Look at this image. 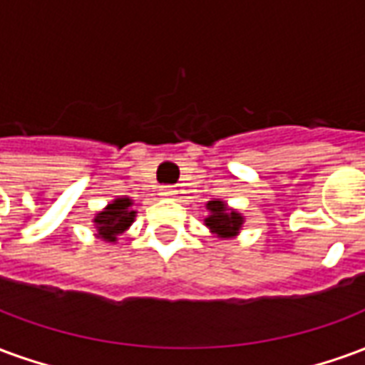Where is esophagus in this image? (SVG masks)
I'll use <instances>...</instances> for the list:
<instances>
[{"mask_svg": "<svg viewBox=\"0 0 365 365\" xmlns=\"http://www.w3.org/2000/svg\"><path fill=\"white\" fill-rule=\"evenodd\" d=\"M175 193H178V191H175L174 187H170V185H164V187L160 190V195L164 199H174Z\"/></svg>", "mask_w": 365, "mask_h": 365, "instance_id": "obj_1", "label": "esophagus"}]
</instances>
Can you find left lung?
Segmentation results:
<instances>
[{
    "instance_id": "left-lung-1",
    "label": "left lung",
    "mask_w": 365,
    "mask_h": 365,
    "mask_svg": "<svg viewBox=\"0 0 365 365\" xmlns=\"http://www.w3.org/2000/svg\"><path fill=\"white\" fill-rule=\"evenodd\" d=\"M209 215H207L205 225L209 230L217 235L219 238H232L237 237L238 230L242 227V215L237 213L235 209H229L225 201H209L207 203Z\"/></svg>"
}]
</instances>
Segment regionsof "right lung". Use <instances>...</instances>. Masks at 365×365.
Masks as SVG:
<instances>
[{"mask_svg": "<svg viewBox=\"0 0 365 365\" xmlns=\"http://www.w3.org/2000/svg\"><path fill=\"white\" fill-rule=\"evenodd\" d=\"M135 217L136 211H133V199L117 197L103 211L96 215L93 222H96L97 237L107 242H115L117 237L133 225Z\"/></svg>", "mask_w": 365, "mask_h": 365, "instance_id": "obj_1", "label": "right lung"}]
</instances>
